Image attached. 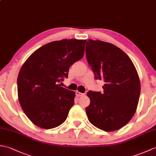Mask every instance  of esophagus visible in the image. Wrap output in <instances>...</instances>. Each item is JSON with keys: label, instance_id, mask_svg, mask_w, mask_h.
<instances>
[{"label": "esophagus", "instance_id": "obj_1", "mask_svg": "<svg viewBox=\"0 0 156 156\" xmlns=\"http://www.w3.org/2000/svg\"><path fill=\"white\" fill-rule=\"evenodd\" d=\"M84 94L83 93H82V92H78V91H76V95L77 96V97H81V96H82Z\"/></svg>", "mask_w": 156, "mask_h": 156}]
</instances>
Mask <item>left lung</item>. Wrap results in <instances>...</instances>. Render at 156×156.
Listing matches in <instances>:
<instances>
[{"label": "left lung", "instance_id": "8db88e82", "mask_svg": "<svg viewBox=\"0 0 156 156\" xmlns=\"http://www.w3.org/2000/svg\"><path fill=\"white\" fill-rule=\"evenodd\" d=\"M86 54L95 78L105 82L103 92L87 93L90 100L86 108L88 120L105 131L119 130L137 110L141 92L137 69L129 56L110 43L88 39Z\"/></svg>", "mask_w": 156, "mask_h": 156}]
</instances>
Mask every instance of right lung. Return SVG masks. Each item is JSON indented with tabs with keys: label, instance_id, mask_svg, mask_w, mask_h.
<instances>
[{
	"label": "right lung",
	"instance_id": "right-lung-1",
	"mask_svg": "<svg viewBox=\"0 0 156 156\" xmlns=\"http://www.w3.org/2000/svg\"><path fill=\"white\" fill-rule=\"evenodd\" d=\"M87 40L52 41L37 49L23 64L17 78L20 105L33 123L49 129L64 122L74 104L75 92L58 83L83 58Z\"/></svg>",
	"mask_w": 156,
	"mask_h": 156
}]
</instances>
